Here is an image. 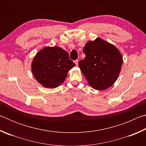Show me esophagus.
I'll return each instance as SVG.
<instances>
[{"instance_id": "1", "label": "esophagus", "mask_w": 146, "mask_h": 146, "mask_svg": "<svg viewBox=\"0 0 146 146\" xmlns=\"http://www.w3.org/2000/svg\"><path fill=\"white\" fill-rule=\"evenodd\" d=\"M75 62V64H76V66H78V60H75V62Z\"/></svg>"}]
</instances>
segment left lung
<instances>
[{
  "label": "left lung",
  "instance_id": "left-lung-1",
  "mask_svg": "<svg viewBox=\"0 0 146 146\" xmlns=\"http://www.w3.org/2000/svg\"><path fill=\"white\" fill-rule=\"evenodd\" d=\"M86 57L78 62L81 72L91 88L105 90L117 80L123 63L122 55L113 44L98 37L84 48Z\"/></svg>",
  "mask_w": 146,
  "mask_h": 146
}]
</instances>
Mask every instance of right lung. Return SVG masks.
Here are the masks:
<instances>
[{"label":"right lung","mask_w":146,"mask_h":146,"mask_svg":"<svg viewBox=\"0 0 146 146\" xmlns=\"http://www.w3.org/2000/svg\"><path fill=\"white\" fill-rule=\"evenodd\" d=\"M75 66L67 51L58 46H46L34 56L31 71L38 83L53 89L64 82L69 71Z\"/></svg>","instance_id":"1"}]
</instances>
